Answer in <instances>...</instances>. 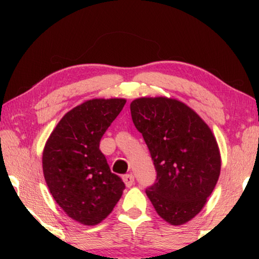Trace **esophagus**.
<instances>
[{"label":"esophagus","mask_w":259,"mask_h":259,"mask_svg":"<svg viewBox=\"0 0 259 259\" xmlns=\"http://www.w3.org/2000/svg\"><path fill=\"white\" fill-rule=\"evenodd\" d=\"M123 182H124L126 187H131L135 183V177L131 174L125 175V176H123Z\"/></svg>","instance_id":"1"}]
</instances>
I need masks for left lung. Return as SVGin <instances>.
<instances>
[{"mask_svg": "<svg viewBox=\"0 0 259 259\" xmlns=\"http://www.w3.org/2000/svg\"><path fill=\"white\" fill-rule=\"evenodd\" d=\"M145 140L156 181L146 194L171 225L191 221L204 207L221 174V153L207 123L177 99L144 97L130 104Z\"/></svg>", "mask_w": 259, "mask_h": 259, "instance_id": "obj_1", "label": "left lung"}]
</instances>
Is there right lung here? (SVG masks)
Instances as JSON below:
<instances>
[{"instance_id": "obj_1", "label": "right lung", "mask_w": 259, "mask_h": 259, "mask_svg": "<svg viewBox=\"0 0 259 259\" xmlns=\"http://www.w3.org/2000/svg\"><path fill=\"white\" fill-rule=\"evenodd\" d=\"M125 99H91L65 114L45 146L43 174L59 207L83 225L104 221L125 188L99 150Z\"/></svg>"}]
</instances>
